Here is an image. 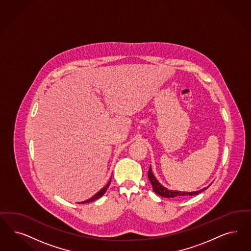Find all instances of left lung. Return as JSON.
<instances>
[{"label":"left lung","mask_w":251,"mask_h":251,"mask_svg":"<svg viewBox=\"0 0 251 251\" xmlns=\"http://www.w3.org/2000/svg\"><path fill=\"white\" fill-rule=\"evenodd\" d=\"M148 176L149 179L151 183V186L153 187L154 192L157 193L160 196H162L163 198H176V197H180V196H194V195H199L200 193H201L202 191H204L205 189H207L208 187H205L201 190H199V191H195V192H181V191H173V190H168L167 188H165L164 186H162L158 181L157 179L154 177L153 174H152V171L151 168L150 166V169L148 172Z\"/></svg>","instance_id":"8db88e82"}]
</instances>
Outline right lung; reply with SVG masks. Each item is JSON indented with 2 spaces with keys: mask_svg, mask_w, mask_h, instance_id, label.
Returning a JSON list of instances; mask_svg holds the SVG:
<instances>
[{
  "mask_svg": "<svg viewBox=\"0 0 251 251\" xmlns=\"http://www.w3.org/2000/svg\"><path fill=\"white\" fill-rule=\"evenodd\" d=\"M110 183H111V180L108 182V184L106 185L102 189H100L99 192H98L97 194L94 195L92 198H90V199H89L88 201H82V202H79L80 204H84V203H89L91 202V201H96V200H98L99 198H100L102 195L104 194L106 192V190H107V188H108V186H110Z\"/></svg>",
  "mask_w": 251,
  "mask_h": 251,
  "instance_id": "obj_1",
  "label": "right lung"
}]
</instances>
